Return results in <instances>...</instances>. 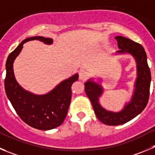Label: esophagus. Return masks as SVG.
<instances>
[{
  "label": "esophagus",
  "mask_w": 155,
  "mask_h": 155,
  "mask_svg": "<svg viewBox=\"0 0 155 155\" xmlns=\"http://www.w3.org/2000/svg\"><path fill=\"white\" fill-rule=\"evenodd\" d=\"M88 75L84 71H80L79 72V79L82 81H85L87 79Z\"/></svg>",
  "instance_id": "esophagus-1"
}]
</instances>
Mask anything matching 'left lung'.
Wrapping results in <instances>:
<instances>
[{
    "label": "left lung",
    "mask_w": 155,
    "mask_h": 155,
    "mask_svg": "<svg viewBox=\"0 0 155 155\" xmlns=\"http://www.w3.org/2000/svg\"><path fill=\"white\" fill-rule=\"evenodd\" d=\"M115 39L120 49L117 53H129L136 61L138 78L135 84L133 97L130 102L119 113L107 111L99 104V97L103 94L101 85L91 80L84 84L85 93L91 100L96 116L101 123L108 126L124 124L141 113L148 102L151 84V71L147 61L146 52L142 45L121 36H116Z\"/></svg>",
    "instance_id": "left-lung-1"
}]
</instances>
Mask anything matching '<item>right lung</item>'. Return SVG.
Masks as SVG:
<instances>
[{
  "instance_id": "add662e5",
  "label": "right lung",
  "mask_w": 155,
  "mask_h": 155,
  "mask_svg": "<svg viewBox=\"0 0 155 155\" xmlns=\"http://www.w3.org/2000/svg\"><path fill=\"white\" fill-rule=\"evenodd\" d=\"M30 40L52 43V39L42 36H34L23 40L8 55L4 87L7 98L24 123L35 129L49 130L58 127L64 122L71 100V86L78 81V74H76L64 80L45 95H35L24 91L16 81L13 63L20 54L23 44Z\"/></svg>"
}]
</instances>
